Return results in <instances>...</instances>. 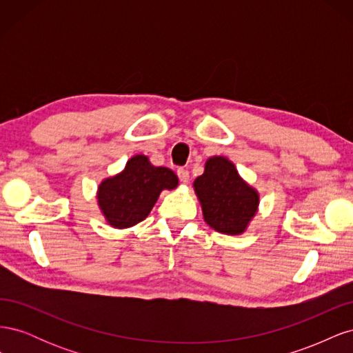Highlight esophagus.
<instances>
[{
	"label": "esophagus",
	"instance_id": "1",
	"mask_svg": "<svg viewBox=\"0 0 353 353\" xmlns=\"http://www.w3.org/2000/svg\"><path fill=\"white\" fill-rule=\"evenodd\" d=\"M176 174H178V176H179V181L183 184H188V181H190V172L187 169H183V168H179L178 170H176Z\"/></svg>",
	"mask_w": 353,
	"mask_h": 353
}]
</instances>
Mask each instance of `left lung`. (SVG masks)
<instances>
[{
	"instance_id": "left-lung-1",
	"label": "left lung",
	"mask_w": 353,
	"mask_h": 353,
	"mask_svg": "<svg viewBox=\"0 0 353 353\" xmlns=\"http://www.w3.org/2000/svg\"><path fill=\"white\" fill-rule=\"evenodd\" d=\"M208 225L227 236H240L259 210L261 194L244 181L225 156H210L193 183Z\"/></svg>"
}]
</instances>
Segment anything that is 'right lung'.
I'll list each match as a JSON object with an SVG mask.
<instances>
[{"mask_svg":"<svg viewBox=\"0 0 353 353\" xmlns=\"http://www.w3.org/2000/svg\"><path fill=\"white\" fill-rule=\"evenodd\" d=\"M176 187L174 170L152 165L145 154H135L119 174L99 184L97 205L110 227L126 230L148 216L163 190Z\"/></svg>","mask_w":353,"mask_h":353,"instance_id":"right-lung-1","label":"right lung"}]
</instances>
